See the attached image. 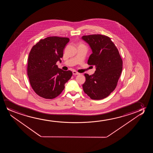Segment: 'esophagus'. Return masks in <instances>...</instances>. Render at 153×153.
I'll use <instances>...</instances> for the list:
<instances>
[{
    "instance_id": "obj_1",
    "label": "esophagus",
    "mask_w": 153,
    "mask_h": 153,
    "mask_svg": "<svg viewBox=\"0 0 153 153\" xmlns=\"http://www.w3.org/2000/svg\"><path fill=\"white\" fill-rule=\"evenodd\" d=\"M73 74L74 75H79V73H78V72L75 71H73Z\"/></svg>"
}]
</instances>
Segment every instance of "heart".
<instances>
[{
    "label": "heart",
    "instance_id": "heart-1",
    "mask_svg": "<svg viewBox=\"0 0 153 153\" xmlns=\"http://www.w3.org/2000/svg\"><path fill=\"white\" fill-rule=\"evenodd\" d=\"M80 45H81V44H80Z\"/></svg>",
    "mask_w": 153,
    "mask_h": 153
}]
</instances>
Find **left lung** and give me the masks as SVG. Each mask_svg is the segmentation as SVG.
<instances>
[{
	"instance_id": "left-lung-1",
	"label": "left lung",
	"mask_w": 153,
	"mask_h": 153,
	"mask_svg": "<svg viewBox=\"0 0 153 153\" xmlns=\"http://www.w3.org/2000/svg\"><path fill=\"white\" fill-rule=\"evenodd\" d=\"M82 38L92 50L88 64L96 67L92 75L85 74L83 90L91 99L101 100L109 96L116 88L122 71V59L108 36L92 34Z\"/></svg>"
}]
</instances>
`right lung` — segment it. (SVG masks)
Returning <instances> with one entry per match:
<instances>
[{"label":"right lung","mask_w":153,"mask_h":153,"mask_svg":"<svg viewBox=\"0 0 153 153\" xmlns=\"http://www.w3.org/2000/svg\"><path fill=\"white\" fill-rule=\"evenodd\" d=\"M68 38L50 36L34 45L27 59V73L32 88L38 96L55 98L61 94L71 79V71H64L56 65L61 62Z\"/></svg>","instance_id":"obj_1"}]
</instances>
